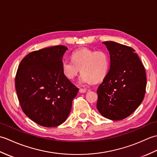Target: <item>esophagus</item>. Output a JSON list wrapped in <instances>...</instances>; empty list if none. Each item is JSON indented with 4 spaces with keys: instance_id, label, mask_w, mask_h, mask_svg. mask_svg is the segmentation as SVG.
Returning <instances> with one entry per match:
<instances>
[{
    "instance_id": "esophagus-1",
    "label": "esophagus",
    "mask_w": 157,
    "mask_h": 157,
    "mask_svg": "<svg viewBox=\"0 0 157 157\" xmlns=\"http://www.w3.org/2000/svg\"><path fill=\"white\" fill-rule=\"evenodd\" d=\"M79 92H80V93H85V92H86V90L84 89V88H80V89H79Z\"/></svg>"
}]
</instances>
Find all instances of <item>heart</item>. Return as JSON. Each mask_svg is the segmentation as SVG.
Wrapping results in <instances>:
<instances>
[{
	"label": "heart",
	"instance_id": "heart-1",
	"mask_svg": "<svg viewBox=\"0 0 157 157\" xmlns=\"http://www.w3.org/2000/svg\"><path fill=\"white\" fill-rule=\"evenodd\" d=\"M72 61L63 59L61 70L67 78L73 80L82 69V83L90 84L98 82L107 75L110 67V57L104 51H94L87 48L74 51L71 55Z\"/></svg>",
	"mask_w": 157,
	"mask_h": 157
}]
</instances>
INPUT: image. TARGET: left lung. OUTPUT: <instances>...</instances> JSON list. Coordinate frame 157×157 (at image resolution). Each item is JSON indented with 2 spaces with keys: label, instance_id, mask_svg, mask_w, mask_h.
Masks as SVG:
<instances>
[{
  "label": "left lung",
  "instance_id": "8db88e82",
  "mask_svg": "<svg viewBox=\"0 0 157 157\" xmlns=\"http://www.w3.org/2000/svg\"><path fill=\"white\" fill-rule=\"evenodd\" d=\"M103 44L109 51L110 67L97 90L96 107L105 118L117 121L129 116L141 104L146 71L134 48L113 41Z\"/></svg>",
  "mask_w": 157,
  "mask_h": 157
}]
</instances>
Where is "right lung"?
<instances>
[{
  "instance_id": "right-lung-1",
  "label": "right lung",
  "mask_w": 157,
  "mask_h": 157,
  "mask_svg": "<svg viewBox=\"0 0 157 157\" xmlns=\"http://www.w3.org/2000/svg\"><path fill=\"white\" fill-rule=\"evenodd\" d=\"M68 48L55 46L33 51L19 63L15 88L23 113L38 125L52 128L67 118L79 89L63 74Z\"/></svg>"
}]
</instances>
